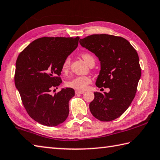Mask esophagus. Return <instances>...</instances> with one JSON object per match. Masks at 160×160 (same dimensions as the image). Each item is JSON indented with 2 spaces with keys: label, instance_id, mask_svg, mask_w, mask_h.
Here are the masks:
<instances>
[{
  "label": "esophagus",
  "instance_id": "esophagus-1",
  "mask_svg": "<svg viewBox=\"0 0 160 160\" xmlns=\"http://www.w3.org/2000/svg\"><path fill=\"white\" fill-rule=\"evenodd\" d=\"M84 92H85L84 91H80V90H76V91H75V93H76L77 94H83Z\"/></svg>",
  "mask_w": 160,
  "mask_h": 160
}]
</instances>
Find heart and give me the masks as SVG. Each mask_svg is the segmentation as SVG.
Here are the masks:
<instances>
[{"label": "heart", "mask_w": 160, "mask_h": 160, "mask_svg": "<svg viewBox=\"0 0 160 160\" xmlns=\"http://www.w3.org/2000/svg\"><path fill=\"white\" fill-rule=\"evenodd\" d=\"M81 57L88 64L91 61L94 60L92 55H91L89 53H83L81 54ZM70 59L69 57H67L66 59L64 60L63 65H62V70L64 72H66L68 70V68L70 67ZM92 82V79L88 76H78L73 78L71 80L68 81L66 83L68 87L72 88L77 90L83 91L86 90L88 85Z\"/></svg>", "instance_id": "obj_1"}]
</instances>
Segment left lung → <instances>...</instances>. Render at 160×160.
<instances>
[{"label": "left lung", "mask_w": 160, "mask_h": 160, "mask_svg": "<svg viewBox=\"0 0 160 160\" xmlns=\"http://www.w3.org/2000/svg\"><path fill=\"white\" fill-rule=\"evenodd\" d=\"M79 43L100 61L96 86L110 88L109 92H94L90 112L100 121H112L128 109L135 98L141 77L138 52L126 39L113 35L92 34Z\"/></svg>", "instance_id": "left-lung-1"}]
</instances>
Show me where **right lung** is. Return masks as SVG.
I'll return each instance as SVG.
<instances>
[{"label": "right lung", "instance_id": "obj_1", "mask_svg": "<svg viewBox=\"0 0 160 160\" xmlns=\"http://www.w3.org/2000/svg\"><path fill=\"white\" fill-rule=\"evenodd\" d=\"M79 37H43L28 45L16 62L14 82L28 115L46 126H57L69 114L71 88L52 95V88L61 83L64 60L75 50Z\"/></svg>", "mask_w": 160, "mask_h": 160}]
</instances>
